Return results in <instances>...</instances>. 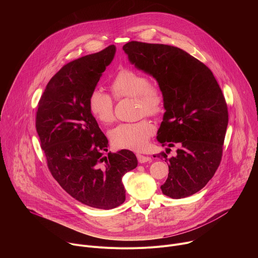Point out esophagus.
I'll return each instance as SVG.
<instances>
[{
  "instance_id": "1",
  "label": "esophagus",
  "mask_w": 258,
  "mask_h": 258,
  "mask_svg": "<svg viewBox=\"0 0 258 258\" xmlns=\"http://www.w3.org/2000/svg\"><path fill=\"white\" fill-rule=\"evenodd\" d=\"M137 157H138V161H139L141 164H144V163H147V162H150V161H151V158L148 157V156H144V155L138 154Z\"/></svg>"
}]
</instances>
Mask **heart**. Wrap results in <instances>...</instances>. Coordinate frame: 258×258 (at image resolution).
Listing matches in <instances>:
<instances>
[{
	"label": "heart",
	"mask_w": 258,
	"mask_h": 258,
	"mask_svg": "<svg viewBox=\"0 0 258 258\" xmlns=\"http://www.w3.org/2000/svg\"><path fill=\"white\" fill-rule=\"evenodd\" d=\"M110 89L115 98L136 97L140 115L144 113L156 115L164 105V94L160 86L149 82L148 77L132 68H121L110 82ZM88 108L95 119L108 124L114 120V100L112 96L100 89H94L88 97ZM155 126L144 118L133 123H121L114 127L110 134L112 145L118 149L133 151L143 150Z\"/></svg>",
	"instance_id": "1"
}]
</instances>
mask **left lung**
<instances>
[{"label": "left lung", "instance_id": "obj_1", "mask_svg": "<svg viewBox=\"0 0 258 258\" xmlns=\"http://www.w3.org/2000/svg\"><path fill=\"white\" fill-rule=\"evenodd\" d=\"M122 49L131 63L156 78L164 94L157 139L169 149L154 156L169 164L162 192L173 199L191 196L206 186L222 159L228 124L222 90L204 63L178 47L131 41ZM173 146L177 155L169 158Z\"/></svg>", "mask_w": 258, "mask_h": 258}]
</instances>
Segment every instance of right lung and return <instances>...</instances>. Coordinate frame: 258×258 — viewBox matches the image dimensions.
Listing matches in <instances>:
<instances>
[{"instance_id":"obj_1","label":"right lung","mask_w":258,"mask_h":258,"mask_svg":"<svg viewBox=\"0 0 258 258\" xmlns=\"http://www.w3.org/2000/svg\"><path fill=\"white\" fill-rule=\"evenodd\" d=\"M115 46L64 65L38 103L36 130L48 169L74 199L112 209L125 200L122 176L138 166L128 150L107 152L108 141L88 108V97L114 57Z\"/></svg>"}]
</instances>
